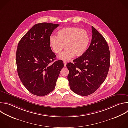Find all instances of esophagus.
<instances>
[{
  "label": "esophagus",
  "mask_w": 128,
  "mask_h": 128,
  "mask_svg": "<svg viewBox=\"0 0 128 128\" xmlns=\"http://www.w3.org/2000/svg\"><path fill=\"white\" fill-rule=\"evenodd\" d=\"M63 63H64V67H66V64H67V62H66V61H64Z\"/></svg>",
  "instance_id": "34e87169"
}]
</instances>
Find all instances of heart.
<instances>
[{
  "mask_svg": "<svg viewBox=\"0 0 128 128\" xmlns=\"http://www.w3.org/2000/svg\"><path fill=\"white\" fill-rule=\"evenodd\" d=\"M88 32L76 27L63 28L59 30L57 36H51L49 38L50 47L55 54H59L64 49H66L59 56L63 60H69L74 56L79 57L87 51L90 42Z\"/></svg>",
  "mask_w": 128,
  "mask_h": 128,
  "instance_id": "obj_1",
  "label": "heart"
}]
</instances>
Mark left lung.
Masks as SVG:
<instances>
[{"label": "left lung", "instance_id": "8db88e82", "mask_svg": "<svg viewBox=\"0 0 128 128\" xmlns=\"http://www.w3.org/2000/svg\"><path fill=\"white\" fill-rule=\"evenodd\" d=\"M92 39L83 55L68 63V80L74 93L88 96L94 92L105 80L110 68V52L104 37L92 26Z\"/></svg>", "mask_w": 128, "mask_h": 128}]
</instances>
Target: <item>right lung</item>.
Masks as SVG:
<instances>
[{
  "mask_svg": "<svg viewBox=\"0 0 128 128\" xmlns=\"http://www.w3.org/2000/svg\"><path fill=\"white\" fill-rule=\"evenodd\" d=\"M59 25L48 22L34 24L18 44L16 62L19 78L28 92L38 96L54 90L64 67L61 60L50 64L56 55L51 50L49 38Z\"/></svg>",
  "mask_w": 128,
  "mask_h": 128,
  "instance_id": "obj_1",
  "label": "right lung"
}]
</instances>
